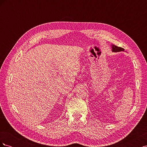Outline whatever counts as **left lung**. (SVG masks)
<instances>
[{"label": "left lung", "mask_w": 147, "mask_h": 147, "mask_svg": "<svg viewBox=\"0 0 147 147\" xmlns=\"http://www.w3.org/2000/svg\"><path fill=\"white\" fill-rule=\"evenodd\" d=\"M112 51L113 52H119V51H124V49L121 47H118L117 46H115L114 45H112Z\"/></svg>", "instance_id": "8db88e82"}]
</instances>
